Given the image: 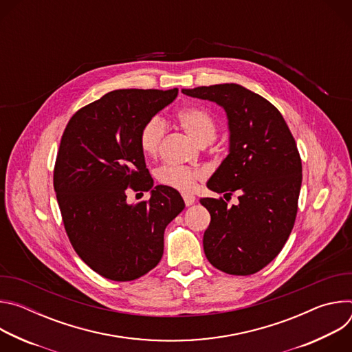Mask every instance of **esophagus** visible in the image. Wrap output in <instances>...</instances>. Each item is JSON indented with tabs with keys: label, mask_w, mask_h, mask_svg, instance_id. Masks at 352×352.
<instances>
[{
	"label": "esophagus",
	"mask_w": 352,
	"mask_h": 352,
	"mask_svg": "<svg viewBox=\"0 0 352 352\" xmlns=\"http://www.w3.org/2000/svg\"><path fill=\"white\" fill-rule=\"evenodd\" d=\"M182 197H184V202H185L186 206H190V205L195 204V199H196V197H195L192 193H184Z\"/></svg>",
	"instance_id": "esophagus-1"
}]
</instances>
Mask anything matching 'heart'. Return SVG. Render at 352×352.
<instances>
[{"label":"heart","mask_w":352,"mask_h":352,"mask_svg":"<svg viewBox=\"0 0 352 352\" xmlns=\"http://www.w3.org/2000/svg\"><path fill=\"white\" fill-rule=\"evenodd\" d=\"M177 120L181 126L200 144H209L214 140L217 125L214 118L199 107H184L178 110ZM166 133V122L159 117H150L142 126L139 133V146L146 156H155ZM204 177V173L197 168L181 166H163L157 171V179L167 186L190 190L196 182Z\"/></svg>","instance_id":"b5f03b06"}]
</instances>
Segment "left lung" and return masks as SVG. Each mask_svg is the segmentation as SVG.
Segmentation results:
<instances>
[{"label": "left lung", "instance_id": "8db88e82", "mask_svg": "<svg viewBox=\"0 0 352 352\" xmlns=\"http://www.w3.org/2000/svg\"><path fill=\"white\" fill-rule=\"evenodd\" d=\"M190 97L224 109L230 152L208 182L238 205L204 197L210 224L204 235L208 261L219 270L249 276L267 266L285 245L298 210L302 164L280 111L262 96L236 83L182 89Z\"/></svg>", "mask_w": 352, "mask_h": 352}]
</instances>
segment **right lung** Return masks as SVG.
<instances>
[{
  "label": "right lung",
  "mask_w": 352,
  "mask_h": 352,
  "mask_svg": "<svg viewBox=\"0 0 352 352\" xmlns=\"http://www.w3.org/2000/svg\"><path fill=\"white\" fill-rule=\"evenodd\" d=\"M178 89H121L69 120L54 167V190L68 238L96 273L131 281L155 269L164 230L185 208L179 192L157 185L139 146L143 124L171 104ZM150 190L148 203L126 204V189Z\"/></svg>",
  "instance_id": "add662e5"
}]
</instances>
